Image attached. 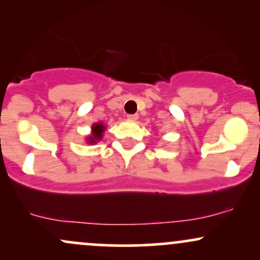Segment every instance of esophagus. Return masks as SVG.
<instances>
[{"label": "esophagus", "mask_w": 260, "mask_h": 260, "mask_svg": "<svg viewBox=\"0 0 260 260\" xmlns=\"http://www.w3.org/2000/svg\"><path fill=\"white\" fill-rule=\"evenodd\" d=\"M127 117H128V120H131V121H137V120H138L139 116L137 115V113H134V115H128Z\"/></svg>", "instance_id": "obj_1"}]
</instances>
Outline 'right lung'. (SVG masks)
Wrapping results in <instances>:
<instances>
[{"instance_id":"1","label":"right lung","mask_w":260,"mask_h":260,"mask_svg":"<svg viewBox=\"0 0 260 260\" xmlns=\"http://www.w3.org/2000/svg\"><path fill=\"white\" fill-rule=\"evenodd\" d=\"M106 127L104 126L103 122H99V123H94L91 127V134L86 138V142L89 144H95L98 143L99 140L103 139V134L105 132Z\"/></svg>"}]
</instances>
